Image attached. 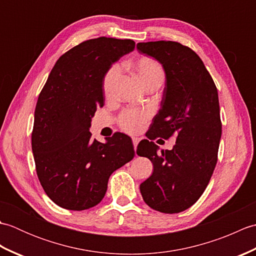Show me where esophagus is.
I'll return each instance as SVG.
<instances>
[{"instance_id":"esophagus-1","label":"esophagus","mask_w":256,"mask_h":256,"mask_svg":"<svg viewBox=\"0 0 256 256\" xmlns=\"http://www.w3.org/2000/svg\"><path fill=\"white\" fill-rule=\"evenodd\" d=\"M132 140H133V145H134V150H135V153H136V148H138V142H140V138H133Z\"/></svg>"}]
</instances>
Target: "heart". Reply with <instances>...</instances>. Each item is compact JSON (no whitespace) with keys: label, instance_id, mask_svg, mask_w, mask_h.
<instances>
[{"label":"heart","instance_id":"heart-1","mask_svg":"<svg viewBox=\"0 0 256 256\" xmlns=\"http://www.w3.org/2000/svg\"><path fill=\"white\" fill-rule=\"evenodd\" d=\"M128 67H131L133 72L136 74V77L140 81L145 88L153 84H162L164 80V69H162V64L155 60L153 58L150 57H140L135 60L128 62ZM120 69L118 64H113L108 68L106 72L104 77L102 80V89L103 94L106 98L110 99L114 96V91H116V81L120 77ZM148 114L145 111H138V110H128L125 111L121 118H120V125L124 130V131L130 133H135L140 131L142 128L143 123L146 121Z\"/></svg>","mask_w":256,"mask_h":256}]
</instances>
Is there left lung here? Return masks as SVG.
Returning a JSON list of instances; mask_svg holds the SVG:
<instances>
[{
  "mask_svg": "<svg viewBox=\"0 0 256 256\" xmlns=\"http://www.w3.org/2000/svg\"><path fill=\"white\" fill-rule=\"evenodd\" d=\"M138 50L155 58L165 72L160 108L136 153L153 162L140 184L145 204L164 214L190 208L208 186L218 160L222 125L218 90L200 57L176 42H138ZM176 134L172 150L158 153L151 142Z\"/></svg>",
  "mask_w": 256,
  "mask_h": 256,
  "instance_id": "8db88e82",
  "label": "left lung"
}]
</instances>
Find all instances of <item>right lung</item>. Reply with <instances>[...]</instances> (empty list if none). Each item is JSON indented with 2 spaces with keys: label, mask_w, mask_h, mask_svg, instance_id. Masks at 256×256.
<instances>
[{
  "label": "right lung",
  "mask_w": 256,
  "mask_h": 256,
  "mask_svg": "<svg viewBox=\"0 0 256 256\" xmlns=\"http://www.w3.org/2000/svg\"><path fill=\"white\" fill-rule=\"evenodd\" d=\"M132 40H86L58 59L34 114L32 150L42 187L62 208L81 211L104 197L111 174L135 155L132 140L116 133L106 143L89 128L102 108V80L112 64L134 50Z\"/></svg>",
  "instance_id": "1"
}]
</instances>
